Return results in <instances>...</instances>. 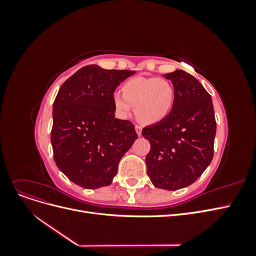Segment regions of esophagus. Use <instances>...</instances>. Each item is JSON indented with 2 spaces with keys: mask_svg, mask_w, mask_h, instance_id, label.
I'll return each mask as SVG.
<instances>
[{
  "mask_svg": "<svg viewBox=\"0 0 256 256\" xmlns=\"http://www.w3.org/2000/svg\"><path fill=\"white\" fill-rule=\"evenodd\" d=\"M136 134L138 136H142V126L140 125H136Z\"/></svg>",
  "mask_w": 256,
  "mask_h": 256,
  "instance_id": "1",
  "label": "esophagus"
}]
</instances>
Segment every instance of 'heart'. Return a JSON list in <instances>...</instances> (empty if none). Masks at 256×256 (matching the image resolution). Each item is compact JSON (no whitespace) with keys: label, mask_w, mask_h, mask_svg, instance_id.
<instances>
[{"label":"heart","mask_w":256,"mask_h":256,"mask_svg":"<svg viewBox=\"0 0 256 256\" xmlns=\"http://www.w3.org/2000/svg\"><path fill=\"white\" fill-rule=\"evenodd\" d=\"M122 94L115 92L113 102L122 116H127L134 106L136 118L144 124L164 120L175 102V88L171 81L161 78L136 76L122 85Z\"/></svg>","instance_id":"heart-1"}]
</instances>
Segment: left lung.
Wrapping results in <instances>:
<instances>
[{"mask_svg": "<svg viewBox=\"0 0 256 256\" xmlns=\"http://www.w3.org/2000/svg\"><path fill=\"white\" fill-rule=\"evenodd\" d=\"M175 88V102L164 120L145 127L150 143L147 175L154 187L178 190L194 182L210 164L216 124L210 95L184 70L164 76Z\"/></svg>", "mask_w": 256, "mask_h": 256, "instance_id": "left-lung-1", "label": "left lung"}]
</instances>
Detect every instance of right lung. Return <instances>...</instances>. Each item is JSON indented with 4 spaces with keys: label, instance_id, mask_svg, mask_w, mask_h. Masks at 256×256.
<instances>
[{
    "label": "right lung",
    "instance_id": "add662e5",
    "mask_svg": "<svg viewBox=\"0 0 256 256\" xmlns=\"http://www.w3.org/2000/svg\"><path fill=\"white\" fill-rule=\"evenodd\" d=\"M131 70L84 66L62 85L53 104L51 144L58 168L85 189L111 184L138 138L130 120L115 118L113 94Z\"/></svg>",
    "mask_w": 256,
    "mask_h": 256
}]
</instances>
